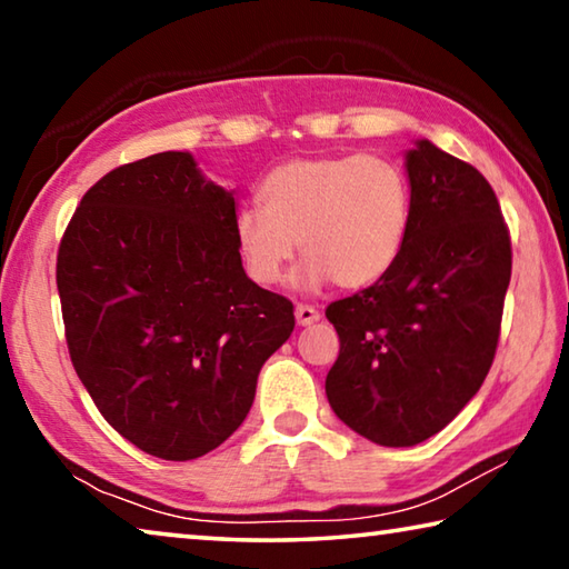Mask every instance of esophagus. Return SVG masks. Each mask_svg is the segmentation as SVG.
<instances>
[{
	"mask_svg": "<svg viewBox=\"0 0 569 569\" xmlns=\"http://www.w3.org/2000/svg\"><path fill=\"white\" fill-rule=\"evenodd\" d=\"M321 319V313L316 311L313 306H308V303H298L296 306V321H298V326H311V323H316Z\"/></svg>",
	"mask_w": 569,
	"mask_h": 569,
	"instance_id": "esophagus-1",
	"label": "esophagus"
}]
</instances>
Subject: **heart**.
Returning a JSON list of instances; mask_svg holds the SVG:
<instances>
[{
    "label": "heart",
    "mask_w": 569,
    "mask_h": 569,
    "mask_svg": "<svg viewBox=\"0 0 569 569\" xmlns=\"http://www.w3.org/2000/svg\"><path fill=\"white\" fill-rule=\"evenodd\" d=\"M261 208L236 216V246L261 286L283 281L301 240V286L366 288L399 261L411 226V186L387 158L319 156L273 168L258 186Z\"/></svg>",
    "instance_id": "1"
}]
</instances>
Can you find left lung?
<instances>
[{
  "instance_id": "1",
  "label": "left lung",
  "mask_w": 569,
  "mask_h": 569,
  "mask_svg": "<svg viewBox=\"0 0 569 569\" xmlns=\"http://www.w3.org/2000/svg\"><path fill=\"white\" fill-rule=\"evenodd\" d=\"M407 172L413 208L399 261L326 308L341 343L326 397L381 447L435 437L479 391L512 276L502 208L475 166L419 140Z\"/></svg>"
}]
</instances>
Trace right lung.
Instances as JSON below:
<instances>
[{
    "mask_svg": "<svg viewBox=\"0 0 569 569\" xmlns=\"http://www.w3.org/2000/svg\"><path fill=\"white\" fill-rule=\"evenodd\" d=\"M233 223V192L190 152H158L94 182L64 228L57 291L72 366L146 455L188 461L223 445L296 326L293 303L246 276Z\"/></svg>",
    "mask_w": 569,
    "mask_h": 569,
    "instance_id": "right-lung-1",
    "label": "right lung"
}]
</instances>
